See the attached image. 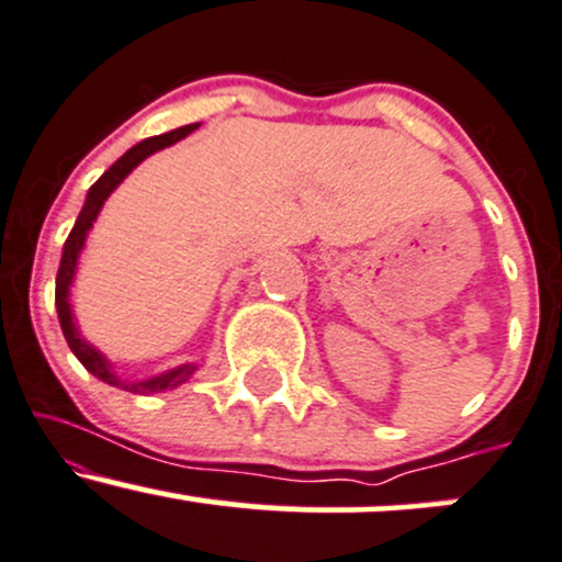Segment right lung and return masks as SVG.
Returning <instances> with one entry per match:
<instances>
[{
    "label": "right lung",
    "instance_id": "obj_1",
    "mask_svg": "<svg viewBox=\"0 0 562 562\" xmlns=\"http://www.w3.org/2000/svg\"><path fill=\"white\" fill-rule=\"evenodd\" d=\"M195 127H199V123L182 125V127H178V131H170V133H165V135H154V138H146V140H140V144H135L133 148H127L123 157L114 161L110 170H106L97 182H93L91 188H88L86 204H83V209H80V214H78V220H76V227H72L70 235H67L65 248H63V261H59L57 290H54V306H57L59 327H63V335H65L67 346H70V350H72V353H76L78 361L83 363V367L91 371V374L97 376V380L112 384V387L135 392V395H154V392H165V390L178 387V384L191 380V376L195 374V369H199V363H180V367L161 371V374L151 376V380H144V382H125V380H120L117 371L112 369V363L106 361V358L101 356L99 350L91 346V342H86L83 337H80L76 322H72L70 285H72V277H76L78 256H80V251H83V243H86L88 229L93 227V222H97L101 206H104V201L110 199V193L146 157H151L154 151H161V148L178 144V140L186 138L188 133H193Z\"/></svg>",
    "mask_w": 562,
    "mask_h": 562
}]
</instances>
